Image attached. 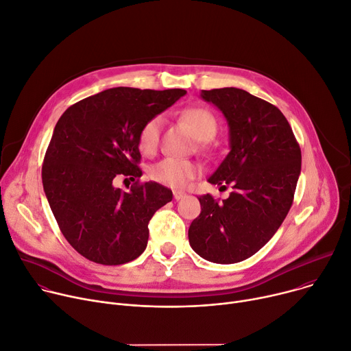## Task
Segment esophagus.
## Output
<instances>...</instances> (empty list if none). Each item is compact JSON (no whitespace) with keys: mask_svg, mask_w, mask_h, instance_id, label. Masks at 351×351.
<instances>
[{"mask_svg":"<svg viewBox=\"0 0 351 351\" xmlns=\"http://www.w3.org/2000/svg\"><path fill=\"white\" fill-rule=\"evenodd\" d=\"M183 197H186V193H184V192H179V191H175V192H173V199H175V200H182Z\"/></svg>","mask_w":351,"mask_h":351,"instance_id":"34e87169","label":"esophagus"}]
</instances>
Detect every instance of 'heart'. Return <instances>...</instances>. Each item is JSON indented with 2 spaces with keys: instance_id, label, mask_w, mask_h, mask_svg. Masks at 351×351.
<instances>
[{
  "instance_id": "1",
  "label": "heart",
  "mask_w": 351,
  "mask_h": 351,
  "mask_svg": "<svg viewBox=\"0 0 351 351\" xmlns=\"http://www.w3.org/2000/svg\"><path fill=\"white\" fill-rule=\"evenodd\" d=\"M183 121L189 125L195 136L200 141H208L217 132L216 117L206 108L193 107L182 112ZM163 125V119L160 115H155L149 119L138 134V148L145 155H154L159 147L160 131ZM200 168L197 163L179 159V158H163L156 162L149 171L152 180L168 186V188H184L195 176H197Z\"/></svg>"
}]
</instances>
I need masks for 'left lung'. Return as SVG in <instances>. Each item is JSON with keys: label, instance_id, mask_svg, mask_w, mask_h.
<instances>
[{"label": "left lung", "instance_id": "obj_1", "mask_svg": "<svg viewBox=\"0 0 351 351\" xmlns=\"http://www.w3.org/2000/svg\"><path fill=\"white\" fill-rule=\"evenodd\" d=\"M230 128V152L208 178L231 186L219 202L199 197L202 212L189 227L191 247L202 258L234 264L260 251L285 220L293 203L302 154L285 115L248 91L224 87L202 90Z\"/></svg>", "mask_w": 351, "mask_h": 351}]
</instances>
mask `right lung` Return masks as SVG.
<instances>
[{
  "instance_id": "1",
  "label": "right lung",
  "mask_w": 351,
  "mask_h": 351,
  "mask_svg": "<svg viewBox=\"0 0 351 351\" xmlns=\"http://www.w3.org/2000/svg\"><path fill=\"white\" fill-rule=\"evenodd\" d=\"M186 90L114 87L70 106L46 149L42 183L64 239L84 258L121 265L144 252L148 223L172 200L156 182H139L138 134ZM135 180L130 193L113 179Z\"/></svg>"
}]
</instances>
